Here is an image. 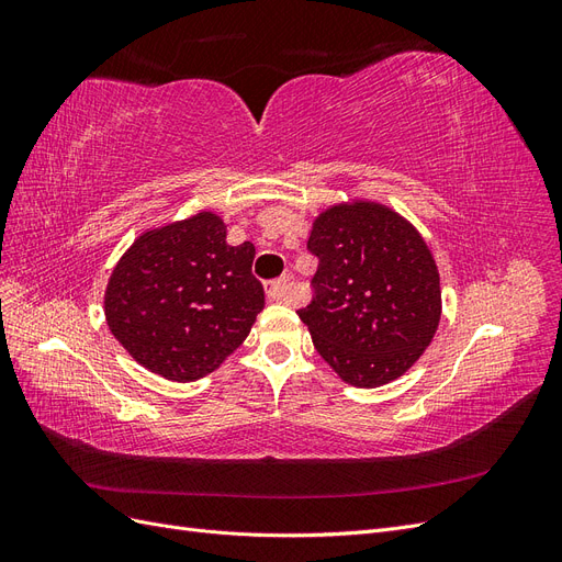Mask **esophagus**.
Here are the masks:
<instances>
[{"instance_id": "34e87169", "label": "esophagus", "mask_w": 562, "mask_h": 562, "mask_svg": "<svg viewBox=\"0 0 562 562\" xmlns=\"http://www.w3.org/2000/svg\"><path fill=\"white\" fill-rule=\"evenodd\" d=\"M288 288H291V283H288V279L271 281V283H267V297H269L271 302H281V300H285V295H288Z\"/></svg>"}]
</instances>
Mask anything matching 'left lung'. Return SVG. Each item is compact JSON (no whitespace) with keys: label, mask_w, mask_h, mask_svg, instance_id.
I'll return each instance as SVG.
<instances>
[{"label":"left lung","mask_w":562,"mask_h":562,"mask_svg":"<svg viewBox=\"0 0 562 562\" xmlns=\"http://www.w3.org/2000/svg\"><path fill=\"white\" fill-rule=\"evenodd\" d=\"M316 297L300 310L321 359L361 389L398 380L438 330L440 274L411 220L375 199L330 203L312 223Z\"/></svg>","instance_id":"left-lung-1"}]
</instances>
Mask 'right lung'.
Instances as JSON below:
<instances>
[{
	"label": "right lung",
	"mask_w": 562,
	"mask_h": 562,
	"mask_svg": "<svg viewBox=\"0 0 562 562\" xmlns=\"http://www.w3.org/2000/svg\"><path fill=\"white\" fill-rule=\"evenodd\" d=\"M252 258L250 241L227 244V223L211 209L145 229L108 279L110 333L164 380L206 378L244 345L265 310Z\"/></svg>",
	"instance_id": "1"
}]
</instances>
